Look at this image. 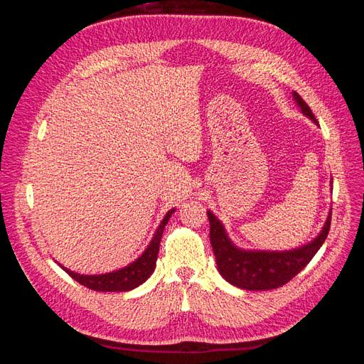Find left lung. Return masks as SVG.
Returning a JSON list of instances; mask_svg holds the SVG:
<instances>
[{
	"instance_id": "obj_1",
	"label": "left lung",
	"mask_w": 364,
	"mask_h": 364,
	"mask_svg": "<svg viewBox=\"0 0 364 364\" xmlns=\"http://www.w3.org/2000/svg\"><path fill=\"white\" fill-rule=\"evenodd\" d=\"M293 98L301 112L317 124L316 117L302 100V97L293 91ZM208 220L209 240H211L220 274L238 289L261 291L282 287L313 259L328 237L329 226H331V213L328 214L326 222L316 238L310 243L290 250L241 249L232 243L223 223L211 211H208Z\"/></svg>"
}]
</instances>
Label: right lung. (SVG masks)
<instances>
[{"mask_svg":"<svg viewBox=\"0 0 364 364\" xmlns=\"http://www.w3.org/2000/svg\"><path fill=\"white\" fill-rule=\"evenodd\" d=\"M174 211H176V208L170 209V211L165 214V217L162 218L161 225L158 226L156 232H155V235H153L146 250L142 252L135 261L129 262L124 267L107 272V273H100V274H80V273L73 272L67 267L60 266V264L59 266L65 272H67L73 279H75L79 284L85 285V287L95 290V291H130V290H134V289L139 287L142 282H146L150 278L153 270H155L164 228L168 223V220Z\"/></svg>","mask_w":364,"mask_h":364,"instance_id":"right-lung-1","label":"right lung"}]
</instances>
